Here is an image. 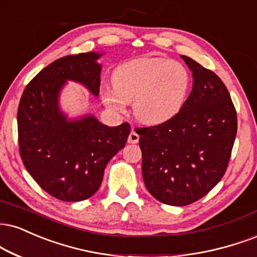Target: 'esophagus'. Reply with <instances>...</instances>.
Wrapping results in <instances>:
<instances>
[{"label":"esophagus","instance_id":"1","mask_svg":"<svg viewBox=\"0 0 257 257\" xmlns=\"http://www.w3.org/2000/svg\"><path fill=\"white\" fill-rule=\"evenodd\" d=\"M128 142L129 144H138L139 142V134L134 131V129H133V131L131 132V134H129Z\"/></svg>","mask_w":257,"mask_h":257}]
</instances>
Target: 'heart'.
I'll list each match as a JSON object with an SVG mask.
<instances>
[{
    "mask_svg": "<svg viewBox=\"0 0 257 257\" xmlns=\"http://www.w3.org/2000/svg\"><path fill=\"white\" fill-rule=\"evenodd\" d=\"M190 87V73L182 63L168 57H142L115 68L112 87L101 89V100L116 113H124L133 103L140 122L158 125L181 112Z\"/></svg>",
    "mask_w": 257,
    "mask_h": 257,
    "instance_id": "1",
    "label": "heart"
}]
</instances>
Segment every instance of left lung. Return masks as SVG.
Masks as SVG:
<instances>
[{"label":"left lung","instance_id":"obj_1","mask_svg":"<svg viewBox=\"0 0 257 257\" xmlns=\"http://www.w3.org/2000/svg\"><path fill=\"white\" fill-rule=\"evenodd\" d=\"M193 88L177 116L137 129L142 177L154 199L185 206L203 197L226 171L237 134V115L226 86L211 70L181 55Z\"/></svg>","mask_w":257,"mask_h":257}]
</instances>
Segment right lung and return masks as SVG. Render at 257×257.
<instances>
[{
	"instance_id": "add662e5",
	"label": "right lung",
	"mask_w": 257,
	"mask_h": 257,
	"mask_svg": "<svg viewBox=\"0 0 257 257\" xmlns=\"http://www.w3.org/2000/svg\"><path fill=\"white\" fill-rule=\"evenodd\" d=\"M105 52H83L58 58L37 74L25 88L18 109L23 163L46 193L78 202L97 193L104 170L125 146L131 125H105L92 113L69 117L61 106L68 81L99 95Z\"/></svg>"
}]
</instances>
